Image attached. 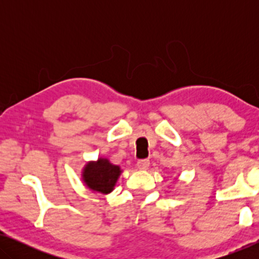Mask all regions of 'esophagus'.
I'll use <instances>...</instances> for the list:
<instances>
[{"label": "esophagus", "instance_id": "esophagus-1", "mask_svg": "<svg viewBox=\"0 0 259 259\" xmlns=\"http://www.w3.org/2000/svg\"><path fill=\"white\" fill-rule=\"evenodd\" d=\"M137 166L139 169L145 171V169H147L148 166H150V160H148V159H140V160H138Z\"/></svg>", "mask_w": 259, "mask_h": 259}]
</instances>
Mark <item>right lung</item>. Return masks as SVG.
I'll use <instances>...</instances> for the list:
<instances>
[{"instance_id":"right-lung-1","label":"right lung","mask_w":259,"mask_h":259,"mask_svg":"<svg viewBox=\"0 0 259 259\" xmlns=\"http://www.w3.org/2000/svg\"><path fill=\"white\" fill-rule=\"evenodd\" d=\"M121 169L119 166L113 165L108 159L99 158L97 161L86 164L82 172L83 183L91 190L102 194H107L114 190Z\"/></svg>"}]
</instances>
